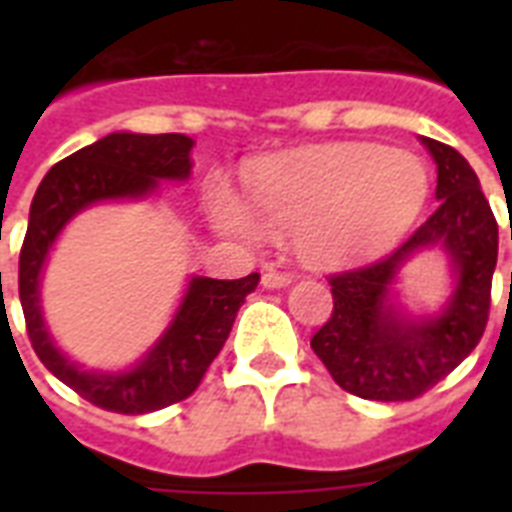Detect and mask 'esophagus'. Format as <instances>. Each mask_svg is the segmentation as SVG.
<instances>
[{"instance_id": "obj_1", "label": "esophagus", "mask_w": 512, "mask_h": 512, "mask_svg": "<svg viewBox=\"0 0 512 512\" xmlns=\"http://www.w3.org/2000/svg\"><path fill=\"white\" fill-rule=\"evenodd\" d=\"M292 273H284V271H273V268H268V271L263 273V287L265 289H281L287 287V284H292Z\"/></svg>"}]
</instances>
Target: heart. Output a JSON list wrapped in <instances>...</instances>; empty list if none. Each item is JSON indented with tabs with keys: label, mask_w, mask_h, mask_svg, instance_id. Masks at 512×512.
I'll return each mask as SVG.
<instances>
[{
	"label": "heart",
	"mask_w": 512,
	"mask_h": 512,
	"mask_svg": "<svg viewBox=\"0 0 512 512\" xmlns=\"http://www.w3.org/2000/svg\"><path fill=\"white\" fill-rule=\"evenodd\" d=\"M249 207L225 185L212 215L239 239L295 233L319 263H350L396 244L428 204V167L414 154L350 143L287 156L249 177Z\"/></svg>",
	"instance_id": "b5f03b06"
}]
</instances>
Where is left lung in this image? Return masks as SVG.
Here are the masks:
<instances>
[{
    "label": "left lung",
    "mask_w": 512,
    "mask_h": 512,
    "mask_svg": "<svg viewBox=\"0 0 512 512\" xmlns=\"http://www.w3.org/2000/svg\"><path fill=\"white\" fill-rule=\"evenodd\" d=\"M438 164V209L390 255L329 273L332 316L311 337L342 390L366 401H412L452 374L484 337L497 265V220L478 175L446 143L422 138ZM512 239V231H510ZM444 243L461 281L444 317L425 325L401 320L387 305L397 265L414 248Z\"/></svg>",
    "instance_id": "left-lung-1"
}]
</instances>
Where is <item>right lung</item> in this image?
Returning a JSON list of instances; mask_svg holds the SVG:
<instances>
[{
  "label": "right lung",
  "mask_w": 512,
  "mask_h": 512,
  "mask_svg": "<svg viewBox=\"0 0 512 512\" xmlns=\"http://www.w3.org/2000/svg\"><path fill=\"white\" fill-rule=\"evenodd\" d=\"M193 140L177 132L132 135L114 132L66 156L36 188L28 231L20 247L18 292L28 340L60 382L84 401L116 414H146L185 401L199 388L209 364L223 350L241 303L257 287L260 273L244 279H193L172 327L146 361L127 374H92L76 369L44 332L39 311V271L60 228L87 204L143 196L156 180L191 175Z\"/></svg>",
  "instance_id": "add662e5"
}]
</instances>
